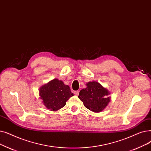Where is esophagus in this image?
Segmentation results:
<instances>
[{
  "instance_id": "esophagus-1",
  "label": "esophagus",
  "mask_w": 151,
  "mask_h": 151,
  "mask_svg": "<svg viewBox=\"0 0 151 151\" xmlns=\"http://www.w3.org/2000/svg\"><path fill=\"white\" fill-rule=\"evenodd\" d=\"M74 93L76 95H78V93H79V91H78V90H76V91H74Z\"/></svg>"
}]
</instances>
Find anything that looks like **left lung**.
<instances>
[{
	"label": "left lung",
	"instance_id": "8db88e82",
	"mask_svg": "<svg viewBox=\"0 0 151 151\" xmlns=\"http://www.w3.org/2000/svg\"><path fill=\"white\" fill-rule=\"evenodd\" d=\"M109 92L97 82L87 83V88L82 89L78 96L83 105L89 110L99 112L102 111L110 101Z\"/></svg>",
	"mask_w": 151,
	"mask_h": 151
}]
</instances>
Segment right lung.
Listing matches in <instances>:
<instances>
[{"label":"right lung","instance_id":"add662e5","mask_svg":"<svg viewBox=\"0 0 151 151\" xmlns=\"http://www.w3.org/2000/svg\"><path fill=\"white\" fill-rule=\"evenodd\" d=\"M39 92L44 104L47 109L53 111L63 107L69 98L74 95L69 86L58 79H54L42 86Z\"/></svg>","mask_w":151,"mask_h":151}]
</instances>
